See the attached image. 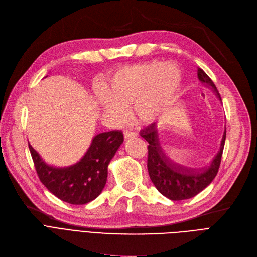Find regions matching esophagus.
Masks as SVG:
<instances>
[{
    "label": "esophagus",
    "instance_id": "34e87169",
    "mask_svg": "<svg viewBox=\"0 0 257 257\" xmlns=\"http://www.w3.org/2000/svg\"><path fill=\"white\" fill-rule=\"evenodd\" d=\"M123 135H124V138H125V139H130V138H133V137H136L137 134H136L135 132H132V131H128V130H124Z\"/></svg>",
    "mask_w": 257,
    "mask_h": 257
}]
</instances>
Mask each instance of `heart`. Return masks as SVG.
Segmentation results:
<instances>
[{
    "label": "heart",
    "mask_w": 257,
    "mask_h": 257,
    "mask_svg": "<svg viewBox=\"0 0 257 257\" xmlns=\"http://www.w3.org/2000/svg\"><path fill=\"white\" fill-rule=\"evenodd\" d=\"M182 83L181 71L162 60L126 66L101 84L99 104L116 119L124 118L132 103L135 118L144 124L160 119L173 104Z\"/></svg>",
    "instance_id": "b5f03b06"
}]
</instances>
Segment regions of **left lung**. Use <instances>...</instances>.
Here are the masks:
<instances>
[{"label":"left lung","mask_w":257,"mask_h":257,"mask_svg":"<svg viewBox=\"0 0 257 257\" xmlns=\"http://www.w3.org/2000/svg\"><path fill=\"white\" fill-rule=\"evenodd\" d=\"M198 78L212 90L221 100V96L213 81L202 69H198ZM141 137L149 142L148 169L149 175L158 191L172 201H182L193 198L200 193L215 178L226 140V130L221 142V148L213 158L210 165L201 169H189L174 163L166 157L159 139V131L156 123L151 124L140 132Z\"/></svg>","instance_id":"1"}]
</instances>
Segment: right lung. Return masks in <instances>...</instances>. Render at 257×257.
<instances>
[{
	"label": "right lung",
	"instance_id": "right-lung-1",
	"mask_svg": "<svg viewBox=\"0 0 257 257\" xmlns=\"http://www.w3.org/2000/svg\"><path fill=\"white\" fill-rule=\"evenodd\" d=\"M122 142L121 131L97 134L80 160L65 167L46 163L41 155L28 145L36 173L47 189L64 202L83 205L101 193L107 179V166Z\"/></svg>",
	"mask_w": 257,
	"mask_h": 257
}]
</instances>
